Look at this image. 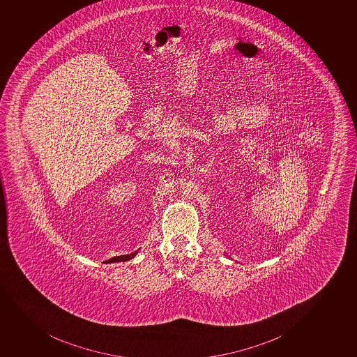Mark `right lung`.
<instances>
[{
	"mask_svg": "<svg viewBox=\"0 0 357 357\" xmlns=\"http://www.w3.org/2000/svg\"><path fill=\"white\" fill-rule=\"evenodd\" d=\"M139 249H137L136 252H132V254H127V255H121V256H115L112 259H108L107 263H115V262H126V261H129V259H134L135 257L136 254L139 252Z\"/></svg>",
	"mask_w": 357,
	"mask_h": 357,
	"instance_id": "1",
	"label": "right lung"
}]
</instances>
